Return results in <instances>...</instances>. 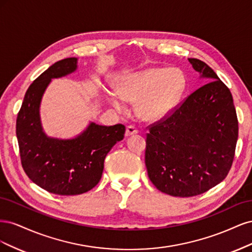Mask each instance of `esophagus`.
Segmentation results:
<instances>
[{
    "label": "esophagus",
    "instance_id": "esophagus-1",
    "mask_svg": "<svg viewBox=\"0 0 252 252\" xmlns=\"http://www.w3.org/2000/svg\"><path fill=\"white\" fill-rule=\"evenodd\" d=\"M139 132L138 128H136L135 126L133 125H128L127 128H126V136H129V135H132V134H136Z\"/></svg>",
    "mask_w": 252,
    "mask_h": 252
}]
</instances>
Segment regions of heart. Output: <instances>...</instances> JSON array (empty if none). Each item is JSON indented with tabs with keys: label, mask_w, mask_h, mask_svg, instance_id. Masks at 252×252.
<instances>
[{
	"label": "heart",
	"mask_w": 252,
	"mask_h": 252,
	"mask_svg": "<svg viewBox=\"0 0 252 252\" xmlns=\"http://www.w3.org/2000/svg\"><path fill=\"white\" fill-rule=\"evenodd\" d=\"M185 77L177 68H150L129 74L119 84V94L108 98L118 109L125 108V100L138 102V111L147 120L162 118L170 112L183 94Z\"/></svg>",
	"instance_id": "heart-1"
}]
</instances>
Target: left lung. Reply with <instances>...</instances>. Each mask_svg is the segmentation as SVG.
<instances>
[{
    "label": "left lung",
    "mask_w": 252,
    "mask_h": 252,
    "mask_svg": "<svg viewBox=\"0 0 252 252\" xmlns=\"http://www.w3.org/2000/svg\"><path fill=\"white\" fill-rule=\"evenodd\" d=\"M202 77L212 81L147 126L145 164L159 191L172 196L202 194L229 172L239 122L229 88L197 59H189Z\"/></svg>",
    "instance_id": "1"
}]
</instances>
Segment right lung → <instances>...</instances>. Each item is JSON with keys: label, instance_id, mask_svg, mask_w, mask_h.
<instances>
[{"label": "right lung", "instance_id": "1", "mask_svg": "<svg viewBox=\"0 0 252 252\" xmlns=\"http://www.w3.org/2000/svg\"><path fill=\"white\" fill-rule=\"evenodd\" d=\"M77 69V59L51 65L27 89L17 118V138L22 167L34 184L59 195L87 192L102 178L104 159L117 142L124 139V125L91 123L78 138L51 139L42 130L39 108L51 79Z\"/></svg>", "mask_w": 252, "mask_h": 252}]
</instances>
